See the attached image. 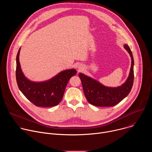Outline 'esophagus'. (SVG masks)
I'll return each instance as SVG.
<instances>
[{
  "mask_svg": "<svg viewBox=\"0 0 152 152\" xmlns=\"http://www.w3.org/2000/svg\"><path fill=\"white\" fill-rule=\"evenodd\" d=\"M81 69H82V68L80 67H78V70H81Z\"/></svg>",
  "mask_w": 152,
  "mask_h": 152,
  "instance_id": "esophagus-1",
  "label": "esophagus"
}]
</instances>
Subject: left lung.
<instances>
[{
  "mask_svg": "<svg viewBox=\"0 0 152 152\" xmlns=\"http://www.w3.org/2000/svg\"><path fill=\"white\" fill-rule=\"evenodd\" d=\"M124 48L131 58V67L126 80L117 87H110L102 84L97 80L79 73L84 94L88 102L96 106H114L123 100L131 91L134 83V61L131 49L126 44Z\"/></svg>",
  "mask_w": 152,
  "mask_h": 152,
  "instance_id": "8db88e82",
  "label": "left lung"
}]
</instances>
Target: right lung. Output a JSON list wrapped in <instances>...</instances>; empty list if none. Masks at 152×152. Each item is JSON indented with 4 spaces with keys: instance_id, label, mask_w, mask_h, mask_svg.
<instances>
[{
    "instance_id": "add662e5",
    "label": "right lung",
    "mask_w": 152,
    "mask_h": 152,
    "mask_svg": "<svg viewBox=\"0 0 152 152\" xmlns=\"http://www.w3.org/2000/svg\"><path fill=\"white\" fill-rule=\"evenodd\" d=\"M19 49L16 57V80L19 90L37 106L52 107L61 101L67 83L77 72L75 69L58 73L53 77L45 81L35 82L27 78L21 70L19 62Z\"/></svg>"
}]
</instances>
